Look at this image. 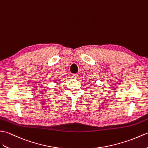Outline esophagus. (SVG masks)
Masks as SVG:
<instances>
[{"instance_id":"34e87169","label":"esophagus","mask_w":148,"mask_h":148,"mask_svg":"<svg viewBox=\"0 0 148 148\" xmlns=\"http://www.w3.org/2000/svg\"><path fill=\"white\" fill-rule=\"evenodd\" d=\"M71 77L73 78H77L78 77V75L77 74H72Z\"/></svg>"}]
</instances>
